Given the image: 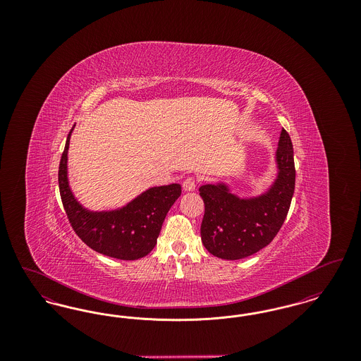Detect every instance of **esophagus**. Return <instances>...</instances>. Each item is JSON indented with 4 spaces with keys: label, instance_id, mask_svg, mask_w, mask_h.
I'll return each mask as SVG.
<instances>
[{
    "label": "esophagus",
    "instance_id": "34e87169",
    "mask_svg": "<svg viewBox=\"0 0 361 361\" xmlns=\"http://www.w3.org/2000/svg\"><path fill=\"white\" fill-rule=\"evenodd\" d=\"M183 188L187 192H192L196 188V180L195 177H187L184 181H183Z\"/></svg>",
    "mask_w": 361,
    "mask_h": 361
}]
</instances>
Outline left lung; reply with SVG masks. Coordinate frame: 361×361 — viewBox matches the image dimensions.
Returning a JSON list of instances; mask_svg holds the SVG:
<instances>
[{"label":"left lung","mask_w":361,"mask_h":361,"mask_svg":"<svg viewBox=\"0 0 361 361\" xmlns=\"http://www.w3.org/2000/svg\"><path fill=\"white\" fill-rule=\"evenodd\" d=\"M276 164L275 183L256 197H238L224 183L199 188L204 202L200 234L211 255L240 259L257 253L274 240L287 218L295 190L293 147L284 128L276 150Z\"/></svg>","instance_id":"left-lung-1"}]
</instances>
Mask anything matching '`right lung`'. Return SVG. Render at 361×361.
Masks as SVG:
<instances>
[{
  "mask_svg": "<svg viewBox=\"0 0 361 361\" xmlns=\"http://www.w3.org/2000/svg\"><path fill=\"white\" fill-rule=\"evenodd\" d=\"M66 146L59 162V192L63 208L75 234L86 245L108 257L137 259L154 249L165 216L181 195L180 184L153 187L145 190L127 206L112 211H89L74 197L68 178Z\"/></svg>",
  "mask_w": 361,
  "mask_h": 361,
  "instance_id": "add662e5",
  "label": "right lung"
}]
</instances>
